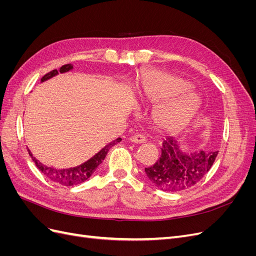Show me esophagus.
<instances>
[{
	"instance_id": "esophagus-1",
	"label": "esophagus",
	"mask_w": 256,
	"mask_h": 256,
	"mask_svg": "<svg viewBox=\"0 0 256 256\" xmlns=\"http://www.w3.org/2000/svg\"><path fill=\"white\" fill-rule=\"evenodd\" d=\"M129 140L134 143H144L146 138L142 134H134L129 138Z\"/></svg>"
}]
</instances>
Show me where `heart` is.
Instances as JSON below:
<instances>
[{
  "instance_id": "obj_1",
  "label": "heart",
  "mask_w": 256,
  "mask_h": 256,
  "mask_svg": "<svg viewBox=\"0 0 256 256\" xmlns=\"http://www.w3.org/2000/svg\"><path fill=\"white\" fill-rule=\"evenodd\" d=\"M188 83L176 76L152 72L143 76L140 96L145 102L156 104L152 118L162 130H173L184 125L196 111L198 97L184 90Z\"/></svg>"
}]
</instances>
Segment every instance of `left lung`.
<instances>
[{
  "label": "left lung",
  "mask_w": 256,
  "mask_h": 256,
  "mask_svg": "<svg viewBox=\"0 0 256 256\" xmlns=\"http://www.w3.org/2000/svg\"><path fill=\"white\" fill-rule=\"evenodd\" d=\"M218 152H184L173 138H166L156 164L145 168V173L154 186L162 191L180 192L191 188L208 173Z\"/></svg>",
  "instance_id": "obj_1"
}]
</instances>
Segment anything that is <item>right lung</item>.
Here are the masks:
<instances>
[{
	"instance_id": "1",
	"label": "right lung",
	"mask_w": 256,
	"mask_h": 256,
	"mask_svg": "<svg viewBox=\"0 0 256 256\" xmlns=\"http://www.w3.org/2000/svg\"><path fill=\"white\" fill-rule=\"evenodd\" d=\"M72 68V64H66V65L62 66L60 68V70H58V69H54V70H52V72H50L48 74H46L42 76V82L52 78V76H56L58 72H69ZM120 141H122L120 138H116L115 141L108 144L98 154H96L94 157L90 158L88 161L85 162V164H81L79 166H76V168H65V170H58V168H50V166H44L35 157H33L32 152H30L28 150L30 156L32 157L33 161L35 162L36 166L40 168V171L46 177H48L50 180L56 182L58 184L65 186V187H72V186L80 184L84 182L85 180H88V178L92 175V173L96 171V168H98V166L102 164V162L104 160L106 154H108V152H109V150L111 148V147L114 146L116 143L120 142Z\"/></svg>"
}]
</instances>
